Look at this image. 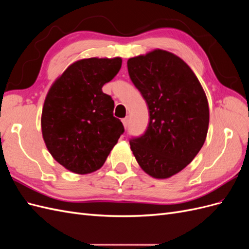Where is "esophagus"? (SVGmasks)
<instances>
[{"label":"esophagus","mask_w":249,"mask_h":249,"mask_svg":"<svg viewBox=\"0 0 249 249\" xmlns=\"http://www.w3.org/2000/svg\"><path fill=\"white\" fill-rule=\"evenodd\" d=\"M123 124H124V126L126 127L127 124H129V117H125L123 119Z\"/></svg>","instance_id":"obj_1"}]
</instances>
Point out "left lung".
<instances>
[{
	"mask_svg": "<svg viewBox=\"0 0 249 249\" xmlns=\"http://www.w3.org/2000/svg\"><path fill=\"white\" fill-rule=\"evenodd\" d=\"M129 76L146 102L145 132L130 139L140 167L156 178H167L191 163L205 143L209 105L192 70L163 50L127 60Z\"/></svg>",
	"mask_w": 249,
	"mask_h": 249,
	"instance_id": "left-lung-1",
	"label": "left lung"
}]
</instances>
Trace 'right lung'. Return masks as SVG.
<instances>
[{
	"mask_svg": "<svg viewBox=\"0 0 249 249\" xmlns=\"http://www.w3.org/2000/svg\"><path fill=\"white\" fill-rule=\"evenodd\" d=\"M122 62L119 57L79 60L51 87L42 109V136L66 169L85 175L101 168L124 134L123 123L113 116L114 101L102 90Z\"/></svg>",
	"mask_w": 249,
	"mask_h": 249,
	"instance_id": "obj_1",
	"label": "right lung"
}]
</instances>
